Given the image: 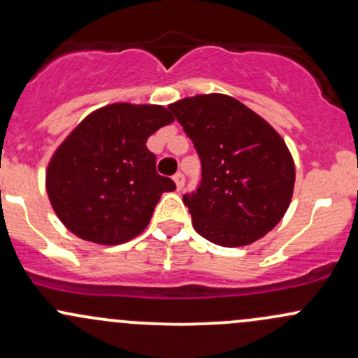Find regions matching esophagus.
<instances>
[{
    "instance_id": "1",
    "label": "esophagus",
    "mask_w": 358,
    "mask_h": 358,
    "mask_svg": "<svg viewBox=\"0 0 358 358\" xmlns=\"http://www.w3.org/2000/svg\"><path fill=\"white\" fill-rule=\"evenodd\" d=\"M173 180H175V183H176V190H182L183 188V185H185V178H183V175L182 173H176L175 176H173Z\"/></svg>"
}]
</instances>
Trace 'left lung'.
<instances>
[{"label": "left lung", "mask_w": 358, "mask_h": 358, "mask_svg": "<svg viewBox=\"0 0 358 358\" xmlns=\"http://www.w3.org/2000/svg\"><path fill=\"white\" fill-rule=\"evenodd\" d=\"M202 163L197 192L183 195L202 238L226 248L255 243L289 209L296 183L280 134L236 98L210 93L168 105Z\"/></svg>", "instance_id": "8db88e82"}]
</instances>
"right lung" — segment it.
Listing matches in <instances>:
<instances>
[{
  "label": "right lung",
  "instance_id": "obj_1",
  "mask_svg": "<svg viewBox=\"0 0 358 358\" xmlns=\"http://www.w3.org/2000/svg\"><path fill=\"white\" fill-rule=\"evenodd\" d=\"M173 115L161 105L112 103L85 117L56 149L45 188L59 221L78 238L122 245L148 227L173 180L156 173L148 137Z\"/></svg>",
  "mask_w": 358,
  "mask_h": 358
}]
</instances>
